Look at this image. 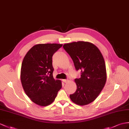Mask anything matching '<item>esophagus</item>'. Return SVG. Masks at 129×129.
Segmentation results:
<instances>
[{"mask_svg":"<svg viewBox=\"0 0 129 129\" xmlns=\"http://www.w3.org/2000/svg\"><path fill=\"white\" fill-rule=\"evenodd\" d=\"M63 81L64 83H67L69 81H68V79H63Z\"/></svg>","mask_w":129,"mask_h":129,"instance_id":"obj_1","label":"esophagus"}]
</instances>
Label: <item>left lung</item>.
Returning a JSON list of instances; mask_svg holds the SVG:
<instances>
[{"label":"left lung","mask_w":129,"mask_h":129,"mask_svg":"<svg viewBox=\"0 0 129 129\" xmlns=\"http://www.w3.org/2000/svg\"><path fill=\"white\" fill-rule=\"evenodd\" d=\"M63 48L70 55L76 70L81 72L75 79L77 90L70 95L71 101L85 106L95 100L104 87L107 72L104 58L97 47L87 42L64 44Z\"/></svg>","instance_id":"obj_1"}]
</instances>
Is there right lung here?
<instances>
[{
  "label": "right lung",
  "instance_id": "obj_1",
  "mask_svg": "<svg viewBox=\"0 0 129 129\" xmlns=\"http://www.w3.org/2000/svg\"><path fill=\"white\" fill-rule=\"evenodd\" d=\"M62 46L59 44H39L25 55L21 68V81L25 93L31 101L40 106L54 102L62 82L53 77L52 57Z\"/></svg>",
  "mask_w": 129,
  "mask_h": 129
}]
</instances>
